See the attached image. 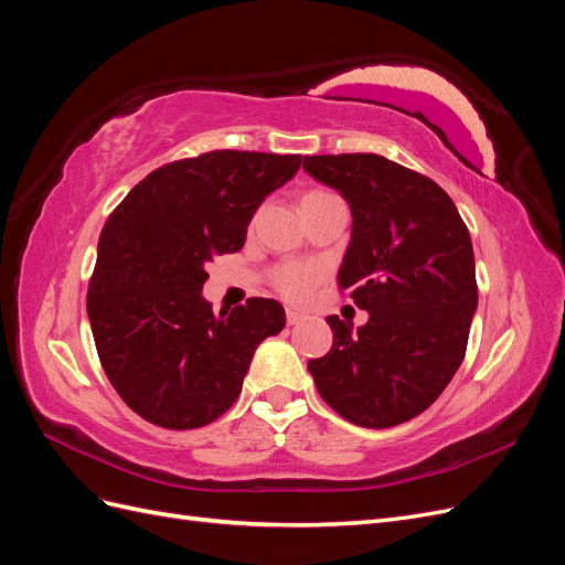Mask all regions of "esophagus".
<instances>
[{"label": "esophagus", "instance_id": "34e87169", "mask_svg": "<svg viewBox=\"0 0 565 565\" xmlns=\"http://www.w3.org/2000/svg\"><path fill=\"white\" fill-rule=\"evenodd\" d=\"M303 320V316L301 313H297V311H287V324H297V322H301Z\"/></svg>", "mask_w": 565, "mask_h": 565}]
</instances>
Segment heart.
I'll use <instances>...</instances> for the list:
<instances>
[{"instance_id":"1","label":"heart","mask_w":565,"mask_h":565,"mask_svg":"<svg viewBox=\"0 0 565 565\" xmlns=\"http://www.w3.org/2000/svg\"><path fill=\"white\" fill-rule=\"evenodd\" d=\"M328 195H334L330 191H320V188H316V191H309L303 193L301 202H311V200H320V198H328ZM320 280V268L318 266H311V264H280L273 268L270 273V285L276 292L287 299V301H303L306 297L311 295L313 285Z\"/></svg>"}]
</instances>
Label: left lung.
I'll use <instances>...</instances> for the list:
<instances>
[{
	"mask_svg": "<svg viewBox=\"0 0 565 565\" xmlns=\"http://www.w3.org/2000/svg\"><path fill=\"white\" fill-rule=\"evenodd\" d=\"M353 214L339 289L370 313L363 328L330 316L328 355L309 361L322 401L365 429L424 413L465 361L478 306L471 235L429 177L374 152L306 156Z\"/></svg>",
	"mask_w": 565,
	"mask_h": 565,
	"instance_id": "left-lung-1",
	"label": "left lung"
}]
</instances>
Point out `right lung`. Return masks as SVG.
Listing matches in <instances>:
<instances>
[{
    "label": "right lung",
    "mask_w": 565,
    "mask_h": 565,
    "mask_svg": "<svg viewBox=\"0 0 565 565\" xmlns=\"http://www.w3.org/2000/svg\"><path fill=\"white\" fill-rule=\"evenodd\" d=\"M301 156L212 150L136 183L98 237L87 313L113 388L162 429H198L241 396L256 347L285 328V309L252 297L216 316L202 299L214 256L243 249L268 193Z\"/></svg>",
    "instance_id": "obj_1"
}]
</instances>
